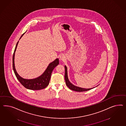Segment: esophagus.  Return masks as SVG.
<instances>
[{
    "instance_id": "esophagus-1",
    "label": "esophagus",
    "mask_w": 126,
    "mask_h": 126,
    "mask_svg": "<svg viewBox=\"0 0 126 126\" xmlns=\"http://www.w3.org/2000/svg\"><path fill=\"white\" fill-rule=\"evenodd\" d=\"M65 59V57L64 56V55H61V56H60V60L61 61H64Z\"/></svg>"
}]
</instances>
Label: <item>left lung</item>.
<instances>
[{
  "label": "left lung",
  "mask_w": 126,
  "mask_h": 126,
  "mask_svg": "<svg viewBox=\"0 0 126 126\" xmlns=\"http://www.w3.org/2000/svg\"><path fill=\"white\" fill-rule=\"evenodd\" d=\"M65 83H66V86L70 89H71L72 90H73V91H77V92H83V91H88V90H91V89L95 88V87H94V88H91V89H84V88H82L80 87H78L76 86L75 85L72 84L69 80V79L68 78V75H67V67L65 65Z\"/></svg>",
  "instance_id": "left-lung-1"
}]
</instances>
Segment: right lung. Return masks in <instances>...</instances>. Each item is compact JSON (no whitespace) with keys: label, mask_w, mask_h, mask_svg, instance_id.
Masks as SVG:
<instances>
[{"label":"right lung","mask_w":126,"mask_h":126,"mask_svg":"<svg viewBox=\"0 0 126 126\" xmlns=\"http://www.w3.org/2000/svg\"><path fill=\"white\" fill-rule=\"evenodd\" d=\"M25 33L21 35V36L20 38V39L25 34ZM18 42L19 41H18L16 44L13 55V69L17 79L25 88L28 89L37 90L45 88L47 86H48L49 84V82L51 78V73L53 72V70L59 64V59L57 58L55 59L54 61L50 63L48 65L47 68H46L44 72L41 76H40L37 78L31 79H27L22 78L17 73L15 65V54L17 48V45L18 44Z\"/></svg>","instance_id":"obj_1"}]
</instances>
